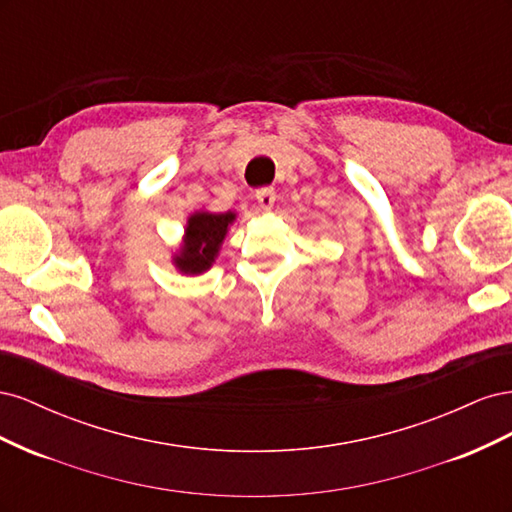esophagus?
Segmentation results:
<instances>
[{"label": "esophagus", "instance_id": "obj_1", "mask_svg": "<svg viewBox=\"0 0 512 512\" xmlns=\"http://www.w3.org/2000/svg\"><path fill=\"white\" fill-rule=\"evenodd\" d=\"M256 200H258V205L262 209L269 211L273 207V203H275V190L273 188H260L256 192Z\"/></svg>", "mask_w": 512, "mask_h": 512}]
</instances>
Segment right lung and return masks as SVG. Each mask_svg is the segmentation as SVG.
<instances>
[{
	"instance_id": "right-lung-1",
	"label": "right lung",
	"mask_w": 512,
	"mask_h": 512,
	"mask_svg": "<svg viewBox=\"0 0 512 512\" xmlns=\"http://www.w3.org/2000/svg\"><path fill=\"white\" fill-rule=\"evenodd\" d=\"M237 215L228 213H209V211H196L188 218L185 226L183 245L179 247V254L175 256V265L185 275H198L207 271L215 256L220 252V245L226 237L228 226L235 222Z\"/></svg>"
}]
</instances>
